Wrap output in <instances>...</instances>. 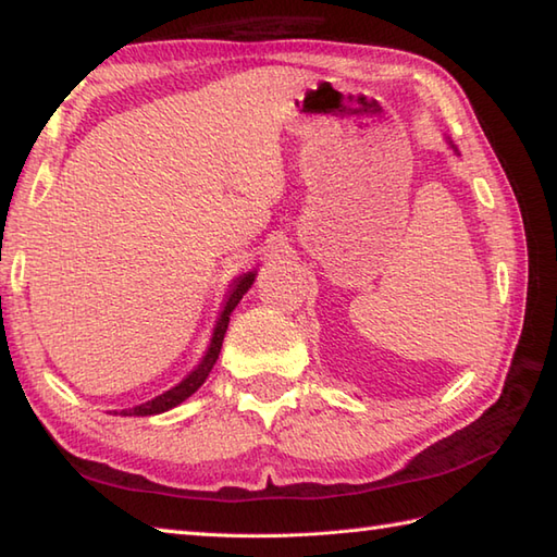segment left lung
<instances>
[{
	"instance_id": "left-lung-1",
	"label": "left lung",
	"mask_w": 557,
	"mask_h": 557,
	"mask_svg": "<svg viewBox=\"0 0 557 557\" xmlns=\"http://www.w3.org/2000/svg\"><path fill=\"white\" fill-rule=\"evenodd\" d=\"M453 148H455V146H453Z\"/></svg>"
}]
</instances>
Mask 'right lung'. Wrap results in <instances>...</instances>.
<instances>
[{"mask_svg":"<svg viewBox=\"0 0 557 557\" xmlns=\"http://www.w3.org/2000/svg\"><path fill=\"white\" fill-rule=\"evenodd\" d=\"M253 280H256V272H244L242 277L234 280L232 292H230V297H227V304H224V309H222V313L218 318V325H215V330H212V339H210V347L206 351L203 361H200L196 369L184 377L180 385H174L172 389H168V393H162L156 399L146 401V405H138L134 409H124L122 411L124 417H152V413L168 411V409H172L176 405H182L186 397H191L196 389L206 383L208 373L212 371V366H215V361L220 357L222 339H224V333H227V325H230V315L236 309V304H239L244 294L248 292V287L253 285Z\"/></svg>","mask_w":557,"mask_h":557,"instance_id":"add662e5","label":"right lung"}]
</instances>
